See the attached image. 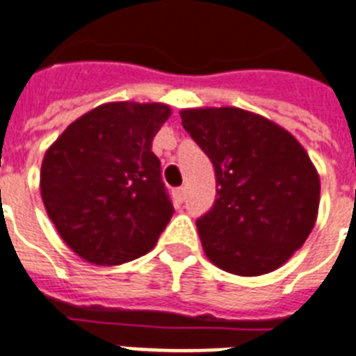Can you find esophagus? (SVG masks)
I'll return each instance as SVG.
<instances>
[{
	"label": "esophagus",
	"instance_id": "obj_1",
	"mask_svg": "<svg viewBox=\"0 0 356 356\" xmlns=\"http://www.w3.org/2000/svg\"><path fill=\"white\" fill-rule=\"evenodd\" d=\"M185 198V189L184 187H176L175 191H172V200H175L176 205H180L181 202H184Z\"/></svg>",
	"mask_w": 356,
	"mask_h": 356
}]
</instances>
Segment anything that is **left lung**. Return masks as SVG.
<instances>
[{
	"label": "left lung",
	"instance_id": "1",
	"mask_svg": "<svg viewBox=\"0 0 356 356\" xmlns=\"http://www.w3.org/2000/svg\"><path fill=\"white\" fill-rule=\"evenodd\" d=\"M184 129L209 156L216 202L196 222L222 271L260 277L300 249L315 227L320 176L289 131L238 107L181 108Z\"/></svg>",
	"mask_w": 356,
	"mask_h": 356
}]
</instances>
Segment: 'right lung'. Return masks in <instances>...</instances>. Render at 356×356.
<instances>
[{"label": "right lung", "mask_w": 356, "mask_h": 356, "mask_svg": "<svg viewBox=\"0 0 356 356\" xmlns=\"http://www.w3.org/2000/svg\"><path fill=\"white\" fill-rule=\"evenodd\" d=\"M167 104L108 102L94 107L47 149L41 200L61 240L85 262L120 266L143 257L171 220L152 138Z\"/></svg>", "instance_id": "add662e5"}]
</instances>
